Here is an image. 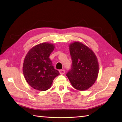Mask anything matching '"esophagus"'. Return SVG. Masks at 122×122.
Masks as SVG:
<instances>
[{"instance_id": "1", "label": "esophagus", "mask_w": 122, "mask_h": 122, "mask_svg": "<svg viewBox=\"0 0 122 122\" xmlns=\"http://www.w3.org/2000/svg\"><path fill=\"white\" fill-rule=\"evenodd\" d=\"M65 72H66V71L64 69H62L59 71L60 73L61 74H64V73H65Z\"/></svg>"}]
</instances>
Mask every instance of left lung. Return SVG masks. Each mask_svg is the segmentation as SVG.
Segmentation results:
<instances>
[{
	"mask_svg": "<svg viewBox=\"0 0 122 122\" xmlns=\"http://www.w3.org/2000/svg\"><path fill=\"white\" fill-rule=\"evenodd\" d=\"M71 68L66 76L75 89L86 90L94 83L98 73L97 58L92 50L79 42L69 46Z\"/></svg>",
	"mask_w": 122,
	"mask_h": 122,
	"instance_id": "1",
	"label": "left lung"
}]
</instances>
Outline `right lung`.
Here are the masks:
<instances>
[{"instance_id": "add662e5", "label": "right lung", "mask_w": 122, "mask_h": 122, "mask_svg": "<svg viewBox=\"0 0 122 122\" xmlns=\"http://www.w3.org/2000/svg\"><path fill=\"white\" fill-rule=\"evenodd\" d=\"M54 46L42 43L35 46L25 56L23 73L28 83L33 89L43 91L51 86L54 79L60 74L49 58Z\"/></svg>"}]
</instances>
